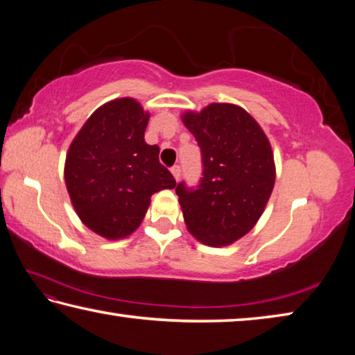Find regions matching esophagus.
<instances>
[{
    "mask_svg": "<svg viewBox=\"0 0 355 355\" xmlns=\"http://www.w3.org/2000/svg\"><path fill=\"white\" fill-rule=\"evenodd\" d=\"M171 172H172V175H173V178H175V180H177V182H178V180H180V175H182V167H180L178 164H175V166H172V167H171Z\"/></svg>",
    "mask_w": 355,
    "mask_h": 355,
    "instance_id": "esophagus-1",
    "label": "esophagus"
}]
</instances>
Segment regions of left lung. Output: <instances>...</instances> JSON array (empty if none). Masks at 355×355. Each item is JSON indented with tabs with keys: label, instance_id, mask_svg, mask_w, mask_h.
<instances>
[{
	"label": "left lung",
	"instance_id": "obj_1",
	"mask_svg": "<svg viewBox=\"0 0 355 355\" xmlns=\"http://www.w3.org/2000/svg\"><path fill=\"white\" fill-rule=\"evenodd\" d=\"M183 122L200 147L199 184L180 182L175 192L188 230L208 245H228L260 219L269 200L275 167L272 150L243 107L213 103Z\"/></svg>",
	"mask_w": 355,
	"mask_h": 355
}]
</instances>
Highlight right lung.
<instances>
[{
	"label": "right lung",
	"mask_w": 355,
	"mask_h": 355,
	"mask_svg": "<svg viewBox=\"0 0 355 355\" xmlns=\"http://www.w3.org/2000/svg\"><path fill=\"white\" fill-rule=\"evenodd\" d=\"M148 114L133 98L98 107L69 148L65 184L80 219L107 239L128 236L141 224L150 197L173 189L159 147L144 139Z\"/></svg>",
	"instance_id": "1"
}]
</instances>
